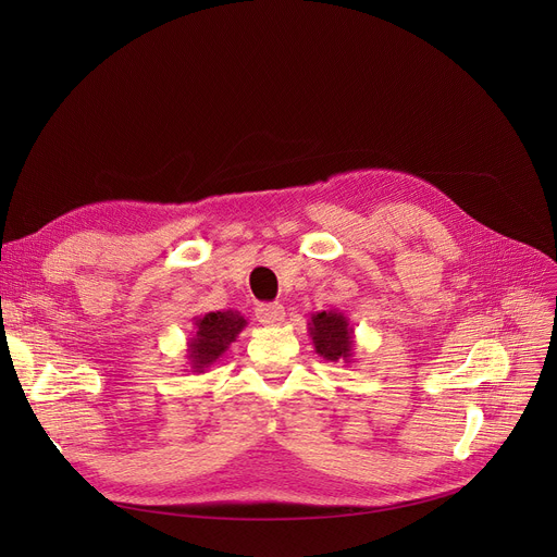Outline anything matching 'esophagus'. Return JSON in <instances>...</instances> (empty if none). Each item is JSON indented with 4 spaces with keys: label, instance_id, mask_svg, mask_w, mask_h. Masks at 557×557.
<instances>
[{
    "label": "esophagus",
    "instance_id": "34e87169",
    "mask_svg": "<svg viewBox=\"0 0 557 557\" xmlns=\"http://www.w3.org/2000/svg\"><path fill=\"white\" fill-rule=\"evenodd\" d=\"M257 320L261 325L267 327H273V325H280L284 320V307L280 302H267V305H259L257 311H255Z\"/></svg>",
    "mask_w": 557,
    "mask_h": 557
}]
</instances>
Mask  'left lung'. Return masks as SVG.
I'll use <instances>...</instances> for the list:
<instances>
[{
  "label": "left lung",
  "mask_w": 557,
  "mask_h": 557,
  "mask_svg": "<svg viewBox=\"0 0 557 557\" xmlns=\"http://www.w3.org/2000/svg\"><path fill=\"white\" fill-rule=\"evenodd\" d=\"M315 352L332 363H355V330L345 313L315 311L307 323Z\"/></svg>",
  "instance_id": "8db88e82"
}]
</instances>
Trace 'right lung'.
I'll use <instances>...</instances> for the list:
<instances>
[{"label": "right lung", "instance_id": "right-lung-1", "mask_svg": "<svg viewBox=\"0 0 557 557\" xmlns=\"http://www.w3.org/2000/svg\"><path fill=\"white\" fill-rule=\"evenodd\" d=\"M248 320L239 311H210L194 318V334L187 341L189 372H208L246 330Z\"/></svg>", "mask_w": 557, "mask_h": 557}]
</instances>
